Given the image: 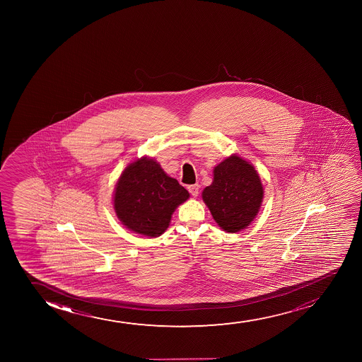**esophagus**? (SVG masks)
<instances>
[{"mask_svg":"<svg viewBox=\"0 0 362 362\" xmlns=\"http://www.w3.org/2000/svg\"><path fill=\"white\" fill-rule=\"evenodd\" d=\"M188 191H189V193H191L192 196H198V194H199V185L196 183V185H191V186H188Z\"/></svg>","mask_w":362,"mask_h":362,"instance_id":"obj_1","label":"esophagus"}]
</instances>
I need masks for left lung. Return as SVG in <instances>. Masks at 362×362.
Segmentation results:
<instances>
[{"mask_svg": "<svg viewBox=\"0 0 362 362\" xmlns=\"http://www.w3.org/2000/svg\"><path fill=\"white\" fill-rule=\"evenodd\" d=\"M264 189L251 163L232 154L214 168V180L202 198L218 227L227 233L247 228L262 205Z\"/></svg>", "mask_w": 362, "mask_h": 362, "instance_id": "1", "label": "left lung"}]
</instances>
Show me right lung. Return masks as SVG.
I'll return each mask as SVG.
<instances>
[{"mask_svg": "<svg viewBox=\"0 0 362 362\" xmlns=\"http://www.w3.org/2000/svg\"><path fill=\"white\" fill-rule=\"evenodd\" d=\"M189 198L186 188L170 177L152 157L127 165L113 192V209L122 225L144 237L157 238L170 225L179 205Z\"/></svg>", "mask_w": 362, "mask_h": 362, "instance_id": "add662e5", "label": "right lung"}]
</instances>
